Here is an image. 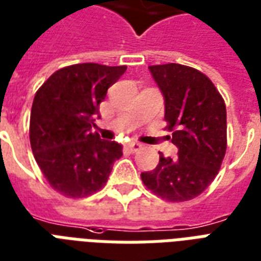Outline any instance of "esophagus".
I'll list each match as a JSON object with an SVG mask.
<instances>
[{
	"instance_id": "obj_1",
	"label": "esophagus",
	"mask_w": 261,
	"mask_h": 261,
	"mask_svg": "<svg viewBox=\"0 0 261 261\" xmlns=\"http://www.w3.org/2000/svg\"><path fill=\"white\" fill-rule=\"evenodd\" d=\"M128 148L130 152H136V151H139L140 148H142V144L138 142H130L128 144Z\"/></svg>"
}]
</instances>
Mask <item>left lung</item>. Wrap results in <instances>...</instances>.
I'll return each instance as SVG.
<instances>
[{
    "mask_svg": "<svg viewBox=\"0 0 261 261\" xmlns=\"http://www.w3.org/2000/svg\"><path fill=\"white\" fill-rule=\"evenodd\" d=\"M165 99V121L175 160L160 152L155 169L143 172L147 189L170 202L198 197L220 169L227 148L226 103L209 78L177 63L150 66Z\"/></svg>",
    "mask_w": 261,
    "mask_h": 261,
    "instance_id": "1",
    "label": "left lung"
}]
</instances>
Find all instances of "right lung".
<instances>
[{
  "label": "right lung",
  "instance_id": "obj_1",
  "mask_svg": "<svg viewBox=\"0 0 261 261\" xmlns=\"http://www.w3.org/2000/svg\"><path fill=\"white\" fill-rule=\"evenodd\" d=\"M126 66L72 64L54 72L31 107L30 143L50 187L70 198L103 189L122 146L92 133L99 105Z\"/></svg>",
  "mask_w": 261,
  "mask_h": 261
}]
</instances>
